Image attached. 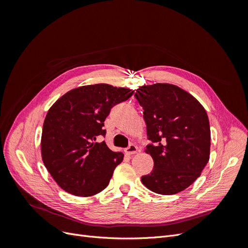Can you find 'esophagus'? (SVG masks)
<instances>
[{"label":"esophagus","instance_id":"1","mask_svg":"<svg viewBox=\"0 0 248 248\" xmlns=\"http://www.w3.org/2000/svg\"><path fill=\"white\" fill-rule=\"evenodd\" d=\"M138 152V147L133 144H130L128 147L125 149V153L128 154V155H132V154H136Z\"/></svg>","mask_w":248,"mask_h":248}]
</instances>
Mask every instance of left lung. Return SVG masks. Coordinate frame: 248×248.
<instances>
[{
    "mask_svg": "<svg viewBox=\"0 0 248 248\" xmlns=\"http://www.w3.org/2000/svg\"><path fill=\"white\" fill-rule=\"evenodd\" d=\"M136 98L144 109L146 152L154 168L141 177L153 192L170 196L186 189L201 176L210 157L207 112L192 95L170 84L141 86Z\"/></svg>",
    "mask_w": 248,
    "mask_h": 248,
    "instance_id": "8db88e82",
    "label": "left lung"
}]
</instances>
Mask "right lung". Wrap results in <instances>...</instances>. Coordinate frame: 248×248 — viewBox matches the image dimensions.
Masks as SVG:
<instances>
[{"label": "right lung", "mask_w": 248, "mask_h": 248, "mask_svg": "<svg viewBox=\"0 0 248 248\" xmlns=\"http://www.w3.org/2000/svg\"><path fill=\"white\" fill-rule=\"evenodd\" d=\"M133 93L108 84L84 86L67 92L49 108L42 128V160L62 189L90 197L108 185L124 155L97 139L106 137L103 126L110 109Z\"/></svg>", "instance_id": "1"}]
</instances>
